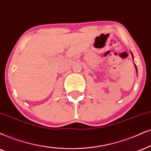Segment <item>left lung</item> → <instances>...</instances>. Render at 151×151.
Returning <instances> with one entry per match:
<instances>
[{
    "label": "left lung",
    "mask_w": 151,
    "mask_h": 151,
    "mask_svg": "<svg viewBox=\"0 0 151 151\" xmlns=\"http://www.w3.org/2000/svg\"><path fill=\"white\" fill-rule=\"evenodd\" d=\"M132 54V57H133V55H132V53H131ZM135 67H136V68H137V66H136V65H135Z\"/></svg>",
    "instance_id": "left-lung-1"
}]
</instances>
